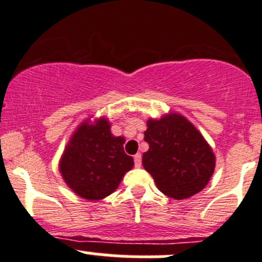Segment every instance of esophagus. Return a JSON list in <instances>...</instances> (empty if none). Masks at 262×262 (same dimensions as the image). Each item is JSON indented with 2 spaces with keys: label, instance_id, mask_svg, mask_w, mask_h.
<instances>
[{
  "label": "esophagus",
  "instance_id": "1",
  "mask_svg": "<svg viewBox=\"0 0 262 262\" xmlns=\"http://www.w3.org/2000/svg\"><path fill=\"white\" fill-rule=\"evenodd\" d=\"M141 165H142V156L141 153H137V155L134 156V166H136L137 168H139L141 167Z\"/></svg>",
  "mask_w": 262,
  "mask_h": 262
}]
</instances>
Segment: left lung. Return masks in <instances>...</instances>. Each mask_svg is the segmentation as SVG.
I'll return each instance as SVG.
<instances>
[{"mask_svg": "<svg viewBox=\"0 0 262 262\" xmlns=\"http://www.w3.org/2000/svg\"><path fill=\"white\" fill-rule=\"evenodd\" d=\"M142 162L158 190L172 199H187L205 187L215 167L212 148L184 116L148 120Z\"/></svg>", "mask_w": 262, "mask_h": 262, "instance_id": "1", "label": "left lung"}]
</instances>
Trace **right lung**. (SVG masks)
<instances>
[{"mask_svg":"<svg viewBox=\"0 0 262 262\" xmlns=\"http://www.w3.org/2000/svg\"><path fill=\"white\" fill-rule=\"evenodd\" d=\"M123 143V137L113 136L106 119L82 124L60 160L66 184L83 199L100 200L112 194L134 165Z\"/></svg>","mask_w":262,"mask_h":262,"instance_id":"1","label":"right lung"}]
</instances>
